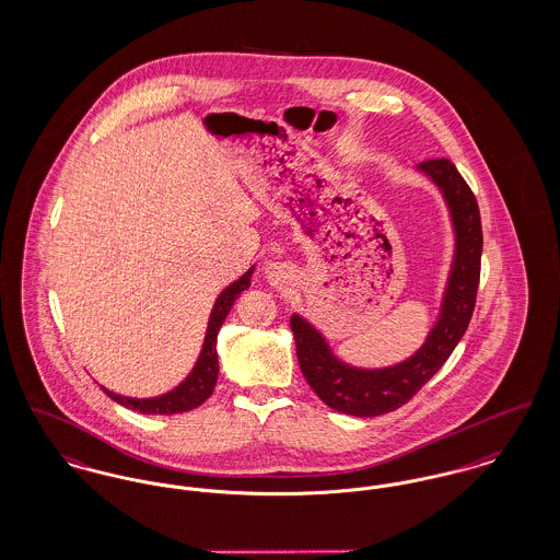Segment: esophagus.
I'll return each mask as SVG.
<instances>
[{
	"instance_id": "34e87169",
	"label": "esophagus",
	"mask_w": 560,
	"mask_h": 560,
	"mask_svg": "<svg viewBox=\"0 0 560 560\" xmlns=\"http://www.w3.org/2000/svg\"><path fill=\"white\" fill-rule=\"evenodd\" d=\"M266 278L271 287H282L293 280V269L287 264H267Z\"/></svg>"
}]
</instances>
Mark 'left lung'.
Instances as JSON below:
<instances>
[{
    "instance_id": "8db88e82",
    "label": "left lung",
    "mask_w": 560,
    "mask_h": 560,
    "mask_svg": "<svg viewBox=\"0 0 560 560\" xmlns=\"http://www.w3.org/2000/svg\"><path fill=\"white\" fill-rule=\"evenodd\" d=\"M419 168L441 187L457 234V253L448 278V289L444 294L441 320L430 332L423 348L402 364L389 369H352L332 358L323 335L316 328H312L296 314L291 318L301 373L324 405L335 411L355 417H375L400 409L439 373L470 324L482 257V225L478 202L471 194L470 185L459 175L451 160H425L419 164Z\"/></svg>"
}]
</instances>
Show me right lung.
Wrapping results in <instances>:
<instances>
[{
  "mask_svg": "<svg viewBox=\"0 0 560 560\" xmlns=\"http://www.w3.org/2000/svg\"><path fill=\"white\" fill-rule=\"evenodd\" d=\"M250 276H253V269H248L240 280L230 284L223 293L219 294V299L212 307V314H210L207 339H205L202 353L198 358V364L194 366L191 375L180 383L177 389H173L164 396H158V398H148V400L124 398V396H118V394H114L105 387H103V392L121 407H128L132 411L145 412V415H175V412L194 411L196 407H200L207 398H210V394L217 385V375H219L217 335L221 330V324L225 323L234 301L242 291H246L250 287Z\"/></svg>",
  "mask_w": 560,
  "mask_h": 560,
  "instance_id": "right-lung-1",
  "label": "right lung"
}]
</instances>
